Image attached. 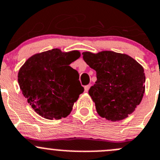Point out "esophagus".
Returning a JSON list of instances; mask_svg holds the SVG:
<instances>
[{"label": "esophagus", "mask_w": 160, "mask_h": 160, "mask_svg": "<svg viewBox=\"0 0 160 160\" xmlns=\"http://www.w3.org/2000/svg\"><path fill=\"white\" fill-rule=\"evenodd\" d=\"M90 87H91L90 84L87 85V86H85V87H84V91H85V92H88V90H89V88H90Z\"/></svg>", "instance_id": "1"}]
</instances>
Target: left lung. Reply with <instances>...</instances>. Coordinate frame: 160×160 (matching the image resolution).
Segmentation results:
<instances>
[{
	"label": "left lung",
	"instance_id": "left-lung-1",
	"mask_svg": "<svg viewBox=\"0 0 160 160\" xmlns=\"http://www.w3.org/2000/svg\"><path fill=\"white\" fill-rule=\"evenodd\" d=\"M84 62L96 71L88 93L97 113L111 122L123 120L141 103L145 91L144 68L125 53L83 52Z\"/></svg>",
	"mask_w": 160,
	"mask_h": 160
}]
</instances>
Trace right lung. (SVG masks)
<instances>
[{"mask_svg":"<svg viewBox=\"0 0 160 160\" xmlns=\"http://www.w3.org/2000/svg\"><path fill=\"white\" fill-rule=\"evenodd\" d=\"M80 57L78 50L53 49L33 55L19 68L18 83L22 93L41 117L58 120L71 113L84 91L78 72L69 66Z\"/></svg>","mask_w":160,"mask_h":160,"instance_id":"1","label":"right lung"}]
</instances>
